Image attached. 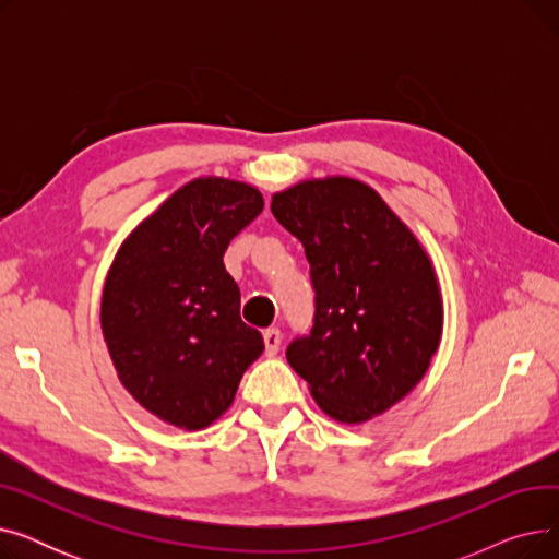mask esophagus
<instances>
[{
	"label": "esophagus",
	"mask_w": 559,
	"mask_h": 559,
	"mask_svg": "<svg viewBox=\"0 0 559 559\" xmlns=\"http://www.w3.org/2000/svg\"><path fill=\"white\" fill-rule=\"evenodd\" d=\"M262 340H264V356H276L278 354V348H281V331H276V329H270V331H264L262 333Z\"/></svg>",
	"instance_id": "esophagus-1"
}]
</instances>
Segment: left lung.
Segmentation results:
<instances>
[{"label": "left lung", "mask_w": 559, "mask_h": 559, "mask_svg": "<svg viewBox=\"0 0 559 559\" xmlns=\"http://www.w3.org/2000/svg\"><path fill=\"white\" fill-rule=\"evenodd\" d=\"M274 217L306 247L314 326L287 362L346 426L385 415L426 376L444 329L435 264L417 235L354 176L272 194Z\"/></svg>", "instance_id": "8db88e82"}]
</instances>
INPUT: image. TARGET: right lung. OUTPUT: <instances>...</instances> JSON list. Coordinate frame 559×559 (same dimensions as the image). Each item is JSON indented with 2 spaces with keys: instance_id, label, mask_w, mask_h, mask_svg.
Listing matches in <instances>:
<instances>
[{
  "instance_id": "obj_1",
  "label": "right lung",
  "mask_w": 559,
  "mask_h": 559,
  "mask_svg": "<svg viewBox=\"0 0 559 559\" xmlns=\"http://www.w3.org/2000/svg\"><path fill=\"white\" fill-rule=\"evenodd\" d=\"M264 209L258 188L199 176L117 249L102 289V333L122 388L160 421L203 430L230 407L262 335L240 319L228 242Z\"/></svg>"
}]
</instances>
